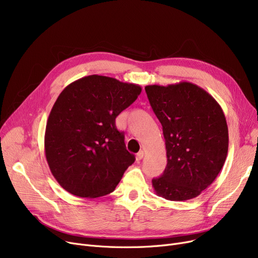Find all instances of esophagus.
<instances>
[{
  "label": "esophagus",
  "instance_id": "34e87169",
  "mask_svg": "<svg viewBox=\"0 0 258 258\" xmlns=\"http://www.w3.org/2000/svg\"><path fill=\"white\" fill-rule=\"evenodd\" d=\"M143 156H144V152H143V151H140V152L136 155V160H137V161H140V160L143 158Z\"/></svg>",
  "mask_w": 258,
  "mask_h": 258
}]
</instances>
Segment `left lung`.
<instances>
[{
	"label": "left lung",
	"instance_id": "left-lung-1",
	"mask_svg": "<svg viewBox=\"0 0 258 258\" xmlns=\"http://www.w3.org/2000/svg\"><path fill=\"white\" fill-rule=\"evenodd\" d=\"M154 113L163 127L167 165L153 179L159 197L187 201L218 177L228 154V126L221 105L204 89L187 81L146 86Z\"/></svg>",
	"mask_w": 258,
	"mask_h": 258
}]
</instances>
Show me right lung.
Returning a JSON list of instances; mask_svg holds the SVG:
<instances>
[{
  "label": "right lung",
  "mask_w": 258,
  "mask_h": 258,
  "mask_svg": "<svg viewBox=\"0 0 258 258\" xmlns=\"http://www.w3.org/2000/svg\"><path fill=\"white\" fill-rule=\"evenodd\" d=\"M138 85L90 75L59 94L45 133V154L58 184L76 197L94 199L115 190L135 162L115 119L138 98Z\"/></svg>",
  "instance_id": "add662e5"
}]
</instances>
